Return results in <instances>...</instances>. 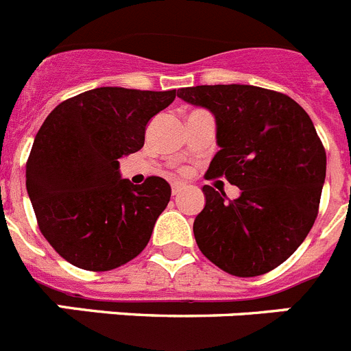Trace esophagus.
I'll use <instances>...</instances> for the list:
<instances>
[{"instance_id":"esophagus-1","label":"esophagus","mask_w":351,"mask_h":351,"mask_svg":"<svg viewBox=\"0 0 351 351\" xmlns=\"http://www.w3.org/2000/svg\"><path fill=\"white\" fill-rule=\"evenodd\" d=\"M184 188H186V186L182 184V182H179V181L172 182V193L173 195H179L182 190H184Z\"/></svg>"}]
</instances>
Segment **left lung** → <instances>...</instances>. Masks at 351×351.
Returning a JSON list of instances; mask_svg holds the SVG:
<instances>
[{"instance_id":"obj_1","label":"left lung","mask_w":351,"mask_h":351,"mask_svg":"<svg viewBox=\"0 0 351 351\" xmlns=\"http://www.w3.org/2000/svg\"><path fill=\"white\" fill-rule=\"evenodd\" d=\"M216 117L214 154L206 178L241 188L226 200L202 188L206 207L193 223L204 255L239 278L265 274L302 244L318 216L327 156L308 112L283 93L218 84L178 91Z\"/></svg>"}]
</instances>
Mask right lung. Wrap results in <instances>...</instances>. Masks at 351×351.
<instances>
[{"label":"right lung","instance_id":"add662e5","mask_svg":"<svg viewBox=\"0 0 351 351\" xmlns=\"http://www.w3.org/2000/svg\"><path fill=\"white\" fill-rule=\"evenodd\" d=\"M172 91L96 88L61 101L43 121L26 163V188L40 232L66 262L104 272L147 246L170 200L165 179L135 186L119 158L137 153L145 125Z\"/></svg>","mask_w":351,"mask_h":351}]
</instances>
